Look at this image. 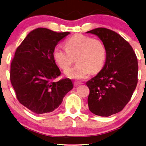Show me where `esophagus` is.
Segmentation results:
<instances>
[{"mask_svg": "<svg viewBox=\"0 0 146 146\" xmlns=\"http://www.w3.org/2000/svg\"><path fill=\"white\" fill-rule=\"evenodd\" d=\"M74 85H75V86H80V85H81L82 84V82H78V81H75L74 82Z\"/></svg>", "mask_w": 146, "mask_h": 146, "instance_id": "esophagus-1", "label": "esophagus"}]
</instances>
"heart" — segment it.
I'll use <instances>...</instances> for the list:
<instances>
[{
    "label": "heart",
    "instance_id": "obj_1",
    "mask_svg": "<svg viewBox=\"0 0 146 146\" xmlns=\"http://www.w3.org/2000/svg\"><path fill=\"white\" fill-rule=\"evenodd\" d=\"M65 48L56 46L52 54L56 62L62 70L67 69L76 58V64L65 72L70 78H84L90 72H99L104 64L106 48L98 39L83 35H76L66 41Z\"/></svg>",
    "mask_w": 146,
    "mask_h": 146
}]
</instances>
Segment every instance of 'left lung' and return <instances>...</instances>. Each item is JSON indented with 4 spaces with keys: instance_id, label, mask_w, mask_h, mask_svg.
I'll return each mask as SVG.
<instances>
[{
    "instance_id": "obj_1",
    "label": "left lung",
    "mask_w": 146,
    "mask_h": 146,
    "mask_svg": "<svg viewBox=\"0 0 146 146\" xmlns=\"http://www.w3.org/2000/svg\"><path fill=\"white\" fill-rule=\"evenodd\" d=\"M86 33L98 36L106 52L103 68L86 82L89 110L108 117L122 110L130 100L137 84V59L131 45L115 32L98 28Z\"/></svg>"
}]
</instances>
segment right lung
I'll return each instance as SVG.
<instances>
[{
    "label": "right lung",
    "instance_id": "1",
    "mask_svg": "<svg viewBox=\"0 0 146 146\" xmlns=\"http://www.w3.org/2000/svg\"><path fill=\"white\" fill-rule=\"evenodd\" d=\"M69 32L44 28L33 30L17 48L10 79L19 102L36 114L53 111L73 88L71 80H54L60 75L53 50Z\"/></svg>",
    "mask_w": 146,
    "mask_h": 146
}]
</instances>
